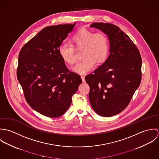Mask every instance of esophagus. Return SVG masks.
<instances>
[{"label":"esophagus","mask_w":159,"mask_h":159,"mask_svg":"<svg viewBox=\"0 0 159 159\" xmlns=\"http://www.w3.org/2000/svg\"><path fill=\"white\" fill-rule=\"evenodd\" d=\"M81 79H82L83 82H84V81H85V76H84V75H81Z\"/></svg>","instance_id":"esophagus-1"}]
</instances>
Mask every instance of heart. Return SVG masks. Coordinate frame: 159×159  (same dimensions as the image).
I'll use <instances>...</instances> for the list:
<instances>
[{"label": "heart", "instance_id": "obj_1", "mask_svg": "<svg viewBox=\"0 0 159 159\" xmlns=\"http://www.w3.org/2000/svg\"><path fill=\"white\" fill-rule=\"evenodd\" d=\"M73 45L63 43L59 48V54L62 60L69 65L76 61L75 48H83L82 56L84 58L73 68L77 73L83 74L100 64L106 59L109 50V40L107 35L102 32H94L87 29H81L71 37Z\"/></svg>", "mask_w": 159, "mask_h": 159}]
</instances>
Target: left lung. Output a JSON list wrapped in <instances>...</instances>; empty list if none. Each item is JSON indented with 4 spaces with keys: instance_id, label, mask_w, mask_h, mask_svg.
<instances>
[{
    "instance_id": "1",
    "label": "left lung",
    "mask_w": 159,
    "mask_h": 159,
    "mask_svg": "<svg viewBox=\"0 0 159 159\" xmlns=\"http://www.w3.org/2000/svg\"><path fill=\"white\" fill-rule=\"evenodd\" d=\"M91 27L103 31L110 40V54L93 73L86 76L93 110L103 117L122 111L129 104L141 80L142 60L135 44L119 27L94 23Z\"/></svg>"
}]
</instances>
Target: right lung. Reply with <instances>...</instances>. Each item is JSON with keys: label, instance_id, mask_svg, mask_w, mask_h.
<instances>
[{"label": "right lung", "instance_id": "1", "mask_svg": "<svg viewBox=\"0 0 159 159\" xmlns=\"http://www.w3.org/2000/svg\"><path fill=\"white\" fill-rule=\"evenodd\" d=\"M73 24L48 26L27 42L18 58L17 78L27 103L49 117H57L68 110L71 98L82 83L70 71L59 54V48Z\"/></svg>", "mask_w": 159, "mask_h": 159}]
</instances>
